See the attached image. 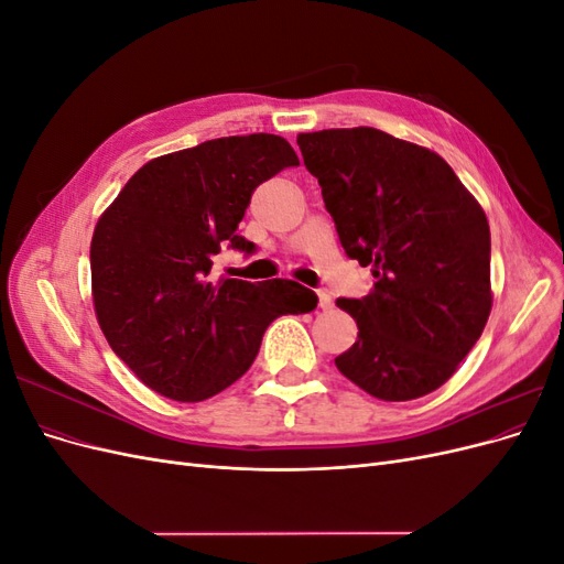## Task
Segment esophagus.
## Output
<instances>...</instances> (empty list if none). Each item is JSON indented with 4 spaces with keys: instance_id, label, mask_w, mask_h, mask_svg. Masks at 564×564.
<instances>
[{
    "instance_id": "esophagus-1",
    "label": "esophagus",
    "mask_w": 564,
    "mask_h": 564,
    "mask_svg": "<svg viewBox=\"0 0 564 564\" xmlns=\"http://www.w3.org/2000/svg\"><path fill=\"white\" fill-rule=\"evenodd\" d=\"M317 299H319V308L322 311H329L332 308V296L327 292H317Z\"/></svg>"
}]
</instances>
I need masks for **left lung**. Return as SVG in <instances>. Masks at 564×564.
<instances>
[{
    "label": "left lung",
    "mask_w": 564,
    "mask_h": 564,
    "mask_svg": "<svg viewBox=\"0 0 564 564\" xmlns=\"http://www.w3.org/2000/svg\"><path fill=\"white\" fill-rule=\"evenodd\" d=\"M296 143L340 247L377 278L371 294L336 301L360 329L338 371L386 402L429 395L491 311L482 207L440 155L386 131L324 129Z\"/></svg>",
    "instance_id": "left-lung-1"
}]
</instances>
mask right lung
Segmentation results:
<instances>
[{"label":"right lung","instance_id":"obj_1","mask_svg":"<svg viewBox=\"0 0 564 564\" xmlns=\"http://www.w3.org/2000/svg\"><path fill=\"white\" fill-rule=\"evenodd\" d=\"M286 166L299 158L282 135L204 141L150 160L98 218V324L119 360L160 395L199 402L226 390L256 360L272 319L317 305L292 280L212 275L224 245L253 251L237 224L256 187Z\"/></svg>","mask_w":564,"mask_h":564}]
</instances>
